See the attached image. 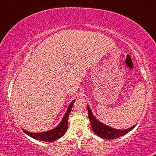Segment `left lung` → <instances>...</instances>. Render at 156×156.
<instances>
[{"mask_svg":"<svg viewBox=\"0 0 156 156\" xmlns=\"http://www.w3.org/2000/svg\"><path fill=\"white\" fill-rule=\"evenodd\" d=\"M87 110H88V116H89V119L90 121V124H91L92 129L95 134L97 136H99L102 139H114L119 138L120 136L125 135L127 132L131 131L132 129L134 128L136 125H133V126L129 127V128L125 129H118L113 127H109L108 125H106L104 123L101 122L99 120H98L95 118V116L93 115L91 109H90V106H87Z\"/></svg>","mask_w":156,"mask_h":156,"instance_id":"obj_1","label":"left lung"}]
</instances>
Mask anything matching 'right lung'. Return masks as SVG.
I'll return each instance as SVG.
<instances>
[{"label":"right lung","instance_id":"obj_1","mask_svg":"<svg viewBox=\"0 0 156 156\" xmlns=\"http://www.w3.org/2000/svg\"><path fill=\"white\" fill-rule=\"evenodd\" d=\"M75 100L76 99H74V100L69 104L68 108L66 109V113H65L64 117L62 118V121L60 122L59 124L58 125L57 127H55V128L43 132H30L24 129H22V130L27 134V135L36 139V140L45 141V142H52V141L57 140L58 139L61 138L62 136L64 135L65 132H66L67 128H68L69 116V114H70L71 108L73 107V105Z\"/></svg>","mask_w":156,"mask_h":156}]
</instances>
